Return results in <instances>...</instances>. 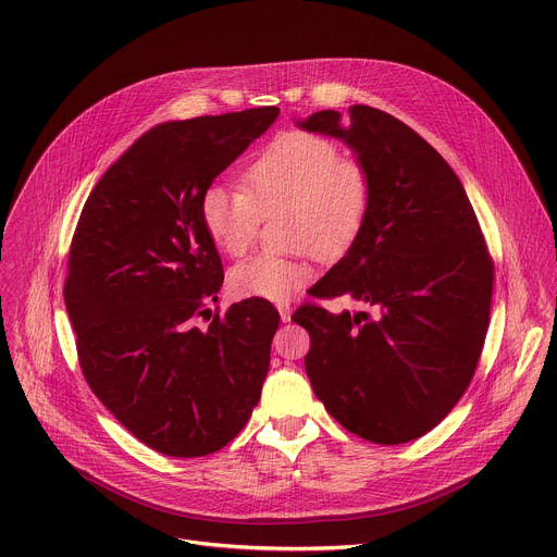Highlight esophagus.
I'll return each instance as SVG.
<instances>
[{
	"label": "esophagus",
	"mask_w": 557,
	"mask_h": 557,
	"mask_svg": "<svg viewBox=\"0 0 557 557\" xmlns=\"http://www.w3.org/2000/svg\"><path fill=\"white\" fill-rule=\"evenodd\" d=\"M277 311H280V318H282V323H288L290 320V307L288 305H277Z\"/></svg>",
	"instance_id": "34e87169"
}]
</instances>
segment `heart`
I'll list each match as a JSON object with an SVG mask.
<instances>
[{"mask_svg": "<svg viewBox=\"0 0 557 557\" xmlns=\"http://www.w3.org/2000/svg\"><path fill=\"white\" fill-rule=\"evenodd\" d=\"M372 175L366 162L341 156L323 135L290 131L271 139L244 171V189L210 185L200 216L214 246L242 257L257 239L261 216L280 214L282 237L296 252H259L232 267L234 296L284 302L305 288L315 271L309 252L338 257L361 234L372 208Z\"/></svg>", "mask_w": 557, "mask_h": 557, "instance_id": "1", "label": "heart"}]
</instances>
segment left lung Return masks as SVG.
<instances>
[{
	"label": "left lung",
	"mask_w": 557,
	"mask_h": 557,
	"mask_svg": "<svg viewBox=\"0 0 557 557\" xmlns=\"http://www.w3.org/2000/svg\"><path fill=\"white\" fill-rule=\"evenodd\" d=\"M298 126L343 139L374 187L361 234L311 288L374 313H294L311 338V388L363 441H416L470 386L487 334L494 271L472 202L445 158L384 110H320Z\"/></svg>",
	"instance_id": "1"
}]
</instances>
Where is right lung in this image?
Listing matches in <instances>:
<instances>
[{"mask_svg": "<svg viewBox=\"0 0 557 557\" xmlns=\"http://www.w3.org/2000/svg\"><path fill=\"white\" fill-rule=\"evenodd\" d=\"M275 106L146 131L85 200L65 305L85 382L137 441L164 456L225 447L259 401L280 325L261 298L214 313L223 263L200 216L216 175L271 128Z\"/></svg>", "mask_w": 557, "mask_h": 557, "instance_id": "add662e5", "label": "right lung"}]
</instances>
